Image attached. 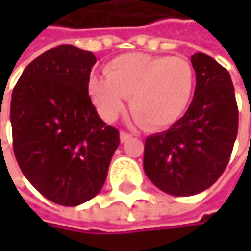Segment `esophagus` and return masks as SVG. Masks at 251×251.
<instances>
[{"label":"esophagus","mask_w":251,"mask_h":251,"mask_svg":"<svg viewBox=\"0 0 251 251\" xmlns=\"http://www.w3.org/2000/svg\"><path fill=\"white\" fill-rule=\"evenodd\" d=\"M132 138V135L130 133H127V132H121V142H125V141H127V139H130Z\"/></svg>","instance_id":"esophagus-1"}]
</instances>
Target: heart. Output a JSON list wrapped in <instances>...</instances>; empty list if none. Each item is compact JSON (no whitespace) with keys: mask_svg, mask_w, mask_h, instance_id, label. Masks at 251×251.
Instances as JSON below:
<instances>
[{"mask_svg":"<svg viewBox=\"0 0 251 251\" xmlns=\"http://www.w3.org/2000/svg\"><path fill=\"white\" fill-rule=\"evenodd\" d=\"M195 70L183 56L127 53L106 67V76L88 81V94L99 115L115 121L125 109L126 97L135 119L145 127L175 124L187 109L195 90Z\"/></svg>","mask_w":251,"mask_h":251,"instance_id":"1","label":"heart"}]
</instances>
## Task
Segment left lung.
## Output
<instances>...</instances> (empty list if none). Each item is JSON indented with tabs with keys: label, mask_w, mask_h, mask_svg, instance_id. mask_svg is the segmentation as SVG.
Here are the masks:
<instances>
[{
	"label": "left lung",
	"mask_w": 251,
	"mask_h": 251,
	"mask_svg": "<svg viewBox=\"0 0 251 251\" xmlns=\"http://www.w3.org/2000/svg\"><path fill=\"white\" fill-rule=\"evenodd\" d=\"M196 74L193 100L169 130L150 135L144 170L163 192L192 196L224 173L238 130V109L231 76L205 53L190 58Z\"/></svg>",
	"instance_id": "obj_1"
}]
</instances>
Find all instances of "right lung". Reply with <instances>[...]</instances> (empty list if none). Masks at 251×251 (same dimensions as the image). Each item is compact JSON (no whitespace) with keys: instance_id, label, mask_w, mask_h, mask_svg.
<instances>
[{"instance_id":"1","label":"right lung","mask_w":251,"mask_h":251,"mask_svg":"<svg viewBox=\"0 0 251 251\" xmlns=\"http://www.w3.org/2000/svg\"><path fill=\"white\" fill-rule=\"evenodd\" d=\"M96 62L91 52L73 45L52 48L25 67L11 96L16 160L46 199L64 206L101 190L121 142L119 130L100 119L88 96Z\"/></svg>"}]
</instances>
